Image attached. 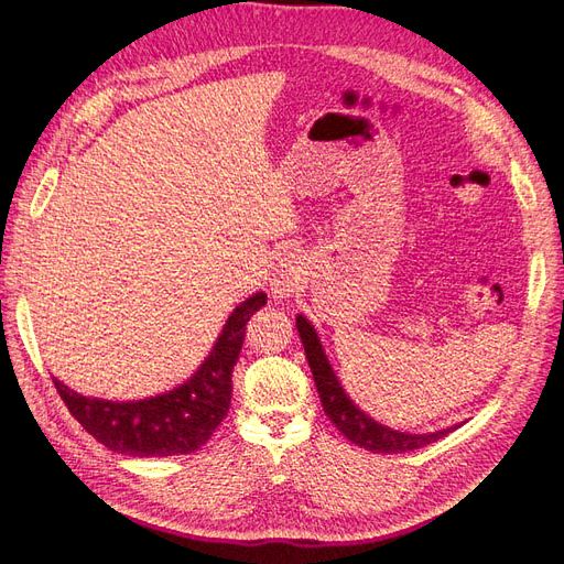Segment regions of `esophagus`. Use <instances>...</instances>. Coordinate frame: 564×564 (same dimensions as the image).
<instances>
[{"instance_id":"34e87169","label":"esophagus","mask_w":564,"mask_h":564,"mask_svg":"<svg viewBox=\"0 0 564 564\" xmlns=\"http://www.w3.org/2000/svg\"><path fill=\"white\" fill-rule=\"evenodd\" d=\"M305 275H308V270H305L303 256L296 251H286L280 256L275 270H272L270 292L278 299L292 296L296 289H301V284L305 282Z\"/></svg>"}]
</instances>
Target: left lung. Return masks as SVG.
Returning a JSON list of instances; mask_svg holds the SVG:
<instances>
[{"mask_svg":"<svg viewBox=\"0 0 564 564\" xmlns=\"http://www.w3.org/2000/svg\"><path fill=\"white\" fill-rule=\"evenodd\" d=\"M296 329L301 336V344L305 348V357H308V365L313 371V379L319 392L322 409L324 414L329 416L332 423H336V429L344 433L350 442H355L357 447H365L369 452H379V454H402V452H414L421 449L431 442H437L452 431H456L458 425H452V429H442L435 433H423V435H412V433H400L392 431L388 425L373 421L369 414H365L360 406H357L348 395L344 386L338 383L336 373L324 355V348L317 338V332L313 324L305 319L303 315L296 317Z\"/></svg>","mask_w":564,"mask_h":564,"instance_id":"1","label":"left lung"}]
</instances>
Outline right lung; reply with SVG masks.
Masks as SVG:
<instances>
[{
	"instance_id": "add662e5",
	"label": "right lung",
	"mask_w": 564,
	"mask_h": 564,
	"mask_svg": "<svg viewBox=\"0 0 564 564\" xmlns=\"http://www.w3.org/2000/svg\"><path fill=\"white\" fill-rule=\"evenodd\" d=\"M263 292L230 313L207 360L178 388L155 398L112 402L84 398L58 379L54 386L82 429L110 452L129 456H178L199 449L226 419L232 398V369L242 350L247 322L263 308Z\"/></svg>"
}]
</instances>
